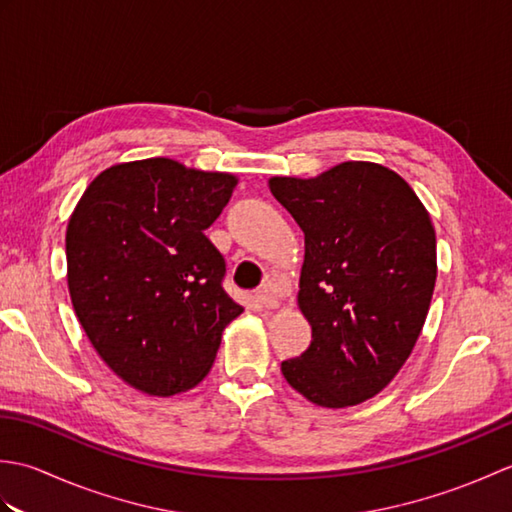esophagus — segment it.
<instances>
[{
    "instance_id": "obj_1",
    "label": "esophagus",
    "mask_w": 512,
    "mask_h": 512,
    "mask_svg": "<svg viewBox=\"0 0 512 512\" xmlns=\"http://www.w3.org/2000/svg\"><path fill=\"white\" fill-rule=\"evenodd\" d=\"M257 301L262 303V306L266 308V310H275V308H279V297L275 295L273 290H268V288H262L257 292Z\"/></svg>"
}]
</instances>
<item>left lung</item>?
I'll return each mask as SVG.
<instances>
[{
    "instance_id": "8db88e82",
    "label": "left lung",
    "mask_w": 512,
    "mask_h": 512,
    "mask_svg": "<svg viewBox=\"0 0 512 512\" xmlns=\"http://www.w3.org/2000/svg\"><path fill=\"white\" fill-rule=\"evenodd\" d=\"M268 187L306 235L297 301L312 341L281 374L321 407L374 398L405 365L431 306L438 264L427 209L376 162Z\"/></svg>"
}]
</instances>
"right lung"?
I'll return each instance as SVG.
<instances>
[{
    "instance_id": "add662e5",
    "label": "right lung",
    "mask_w": 512,
    "mask_h": 512,
    "mask_svg": "<svg viewBox=\"0 0 512 512\" xmlns=\"http://www.w3.org/2000/svg\"><path fill=\"white\" fill-rule=\"evenodd\" d=\"M231 173L171 158L121 162L81 195L65 233L79 323L112 372L149 396L209 374L222 332L244 308L226 295V264L204 235L233 195Z\"/></svg>"
}]
</instances>
